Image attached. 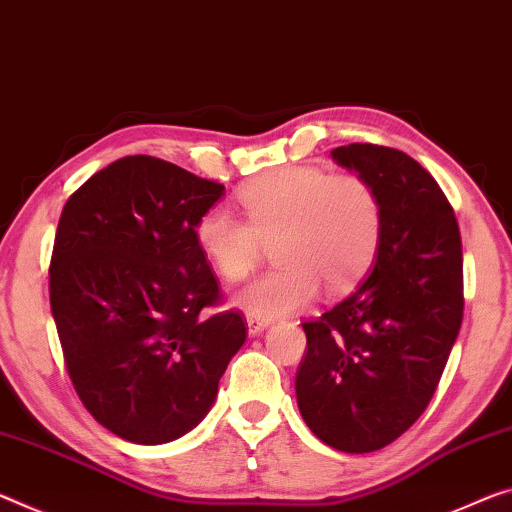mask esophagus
Listing matches in <instances>:
<instances>
[{
  "instance_id": "obj_1",
  "label": "esophagus",
  "mask_w": 512,
  "mask_h": 512,
  "mask_svg": "<svg viewBox=\"0 0 512 512\" xmlns=\"http://www.w3.org/2000/svg\"><path fill=\"white\" fill-rule=\"evenodd\" d=\"M246 326H248V335L250 337H257L259 332H264L266 328H269V321H262V319H255V316H248Z\"/></svg>"
}]
</instances>
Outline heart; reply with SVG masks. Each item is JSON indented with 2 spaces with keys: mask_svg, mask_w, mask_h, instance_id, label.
<instances>
[{
  "mask_svg": "<svg viewBox=\"0 0 512 512\" xmlns=\"http://www.w3.org/2000/svg\"><path fill=\"white\" fill-rule=\"evenodd\" d=\"M246 221L212 209L196 225V241L227 282L257 269L273 246L278 269L250 282L234 305L262 321L296 314L319 285L342 294L364 278L383 239V205L369 180L321 168H280L255 177L239 193Z\"/></svg>",
  "mask_w": 512,
  "mask_h": 512,
  "instance_id": "b5f03b06",
  "label": "heart"
}]
</instances>
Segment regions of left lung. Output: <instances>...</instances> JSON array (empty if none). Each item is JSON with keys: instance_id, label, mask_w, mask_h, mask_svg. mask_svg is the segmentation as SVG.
I'll return each mask as SVG.
<instances>
[{"instance_id": "1", "label": "left lung", "mask_w": 512, "mask_h": 512, "mask_svg": "<svg viewBox=\"0 0 512 512\" xmlns=\"http://www.w3.org/2000/svg\"><path fill=\"white\" fill-rule=\"evenodd\" d=\"M332 159L378 191L383 239L360 287L303 323L296 401L321 442L369 453L433 399L462 323V243L449 200L405 152L351 143Z\"/></svg>"}]
</instances>
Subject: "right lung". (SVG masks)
I'll return each instance as SVG.
<instances>
[{
    "label": "right lung",
    "instance_id": "add662e5",
    "mask_svg": "<svg viewBox=\"0 0 512 512\" xmlns=\"http://www.w3.org/2000/svg\"><path fill=\"white\" fill-rule=\"evenodd\" d=\"M225 193L164 159L123 157L72 193L56 227L50 303L86 410L134 444L196 428L246 342L221 298L196 225Z\"/></svg>",
    "mask_w": 512,
    "mask_h": 512
}]
</instances>
